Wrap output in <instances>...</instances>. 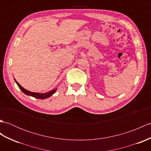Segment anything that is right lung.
<instances>
[{
	"mask_svg": "<svg viewBox=\"0 0 151 151\" xmlns=\"http://www.w3.org/2000/svg\"><path fill=\"white\" fill-rule=\"evenodd\" d=\"M15 81L16 82V84H17V86H19V88L21 89V90L24 93V94H26L27 95H29V96H31V97H35L36 99H47V98H49L50 97V96H52L54 93L56 92V91L57 90V88L54 89H52V90H51L49 92H47V93H36V92H32V91H30L28 90H27L26 89H24V88H22V86L19 84V83Z\"/></svg>",
	"mask_w": 151,
	"mask_h": 151,
	"instance_id": "1",
	"label": "right lung"
}]
</instances>
